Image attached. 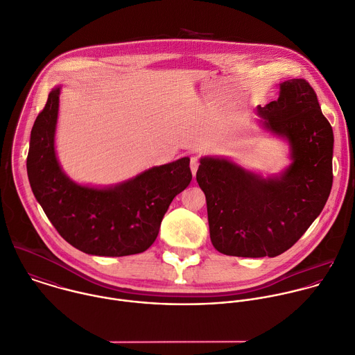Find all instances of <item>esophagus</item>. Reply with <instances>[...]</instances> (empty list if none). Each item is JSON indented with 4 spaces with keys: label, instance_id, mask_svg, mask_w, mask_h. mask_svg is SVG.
I'll return each instance as SVG.
<instances>
[{
    "label": "esophagus",
    "instance_id": "1",
    "mask_svg": "<svg viewBox=\"0 0 355 355\" xmlns=\"http://www.w3.org/2000/svg\"><path fill=\"white\" fill-rule=\"evenodd\" d=\"M198 167H199V157H198V156H192V157H191V171H192L193 175L196 174Z\"/></svg>",
    "mask_w": 355,
    "mask_h": 355
}]
</instances>
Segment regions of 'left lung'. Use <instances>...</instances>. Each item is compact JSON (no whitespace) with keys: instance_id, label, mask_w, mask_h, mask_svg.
<instances>
[{"instance_id":"8db88e82","label":"left lung","mask_w":355,"mask_h":355,"mask_svg":"<svg viewBox=\"0 0 355 355\" xmlns=\"http://www.w3.org/2000/svg\"><path fill=\"white\" fill-rule=\"evenodd\" d=\"M266 130L289 141L292 164L263 178L224 157H202L196 181L206 195L210 239L223 254L275 257L321 214L334 182V130L304 78L279 84V98L257 106Z\"/></svg>"}]
</instances>
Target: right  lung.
Listing matches in <instances>:
<instances>
[{
	"label": "right lung",
	"mask_w": 355,
	"mask_h": 355,
	"mask_svg": "<svg viewBox=\"0 0 355 355\" xmlns=\"http://www.w3.org/2000/svg\"><path fill=\"white\" fill-rule=\"evenodd\" d=\"M60 87L53 88L30 135L27 175L31 191L59 235L92 256L121 257L145 252L162 220L192 180L189 157L152 167L109 188L71 181L55 153Z\"/></svg>",
	"instance_id": "right-lung-1"
}]
</instances>
